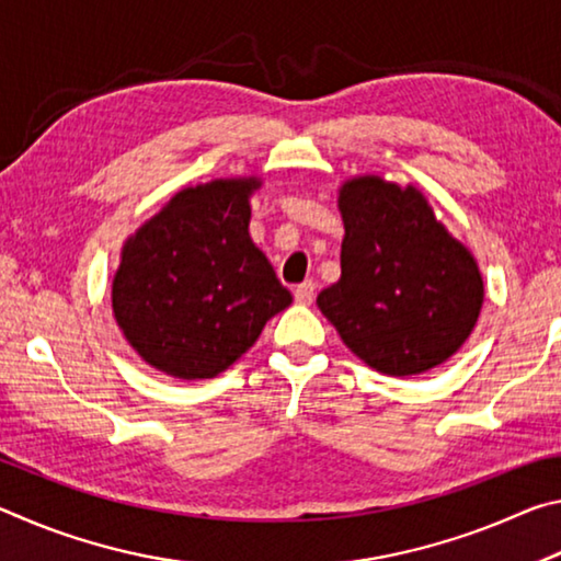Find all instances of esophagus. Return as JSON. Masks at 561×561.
I'll list each match as a JSON object with an SVG mask.
<instances>
[{"label": "esophagus", "mask_w": 561, "mask_h": 561, "mask_svg": "<svg viewBox=\"0 0 561 561\" xmlns=\"http://www.w3.org/2000/svg\"><path fill=\"white\" fill-rule=\"evenodd\" d=\"M314 294H317V284L311 279L301 282V284H297V287H294V299L304 304V307H309V304L314 301Z\"/></svg>", "instance_id": "1"}]
</instances>
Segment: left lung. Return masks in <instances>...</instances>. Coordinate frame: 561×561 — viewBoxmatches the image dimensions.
I'll return each mask as SVG.
<instances>
[{
	"label": "left lung",
	"mask_w": 561,
	"mask_h": 561,
	"mask_svg": "<svg viewBox=\"0 0 561 561\" xmlns=\"http://www.w3.org/2000/svg\"><path fill=\"white\" fill-rule=\"evenodd\" d=\"M341 279L317 304L354 354L415 376L458 351L478 321L482 277L413 185L356 178L341 187Z\"/></svg>",
	"instance_id": "1"
}]
</instances>
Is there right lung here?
<instances>
[{
    "label": "right lung",
    "mask_w": 561,
    "mask_h": 561,
    "mask_svg": "<svg viewBox=\"0 0 561 561\" xmlns=\"http://www.w3.org/2000/svg\"><path fill=\"white\" fill-rule=\"evenodd\" d=\"M257 185L242 178L187 187L123 247L113 314L158 371L187 381L222 374L291 304L247 232Z\"/></svg>",
    "instance_id": "right-lung-1"
}]
</instances>
